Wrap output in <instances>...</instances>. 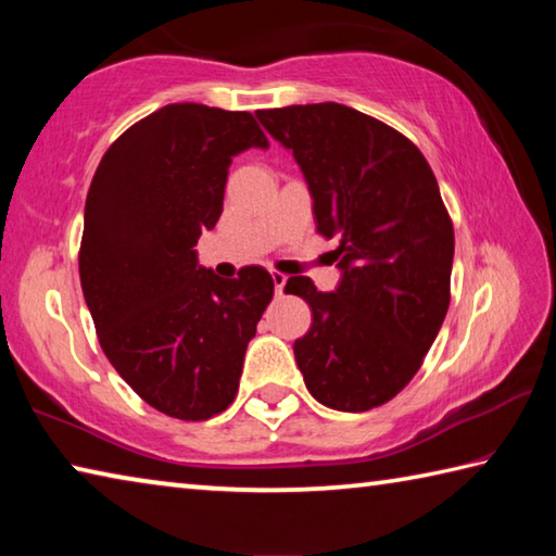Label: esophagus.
Segmentation results:
<instances>
[{"label":"esophagus","instance_id":"obj_1","mask_svg":"<svg viewBox=\"0 0 556 556\" xmlns=\"http://www.w3.org/2000/svg\"><path fill=\"white\" fill-rule=\"evenodd\" d=\"M271 281H275V291L281 296L285 294V285H287V277L281 275V271H271Z\"/></svg>","mask_w":556,"mask_h":556}]
</instances>
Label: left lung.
Returning <instances> with one entry per match:
<instances>
[{
  "mask_svg": "<svg viewBox=\"0 0 556 556\" xmlns=\"http://www.w3.org/2000/svg\"><path fill=\"white\" fill-rule=\"evenodd\" d=\"M306 176L316 232L336 238V291L289 277L312 306L294 357L308 392L338 412H368L407 388L451 301L454 223L425 154L365 112L316 102L257 110Z\"/></svg>",
  "mask_w": 556,
  "mask_h": 556,
  "instance_id": "left-lung-1",
  "label": "left lung"
}]
</instances>
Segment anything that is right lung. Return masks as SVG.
Listing matches in <instances>:
<instances>
[{"mask_svg": "<svg viewBox=\"0 0 556 556\" xmlns=\"http://www.w3.org/2000/svg\"><path fill=\"white\" fill-rule=\"evenodd\" d=\"M269 147L250 112L174 102L100 159L86 199L80 287L108 361L149 407L184 421L225 412L275 296L265 267L238 279L199 267L235 154Z\"/></svg>", "mask_w": 556, "mask_h": 556, "instance_id": "obj_1", "label": "right lung"}]
</instances>
